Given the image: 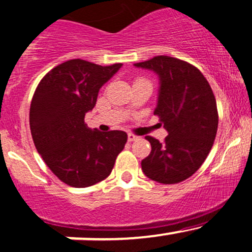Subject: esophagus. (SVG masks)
I'll list each match as a JSON object with an SVG mask.
<instances>
[{"mask_svg": "<svg viewBox=\"0 0 252 252\" xmlns=\"http://www.w3.org/2000/svg\"><path fill=\"white\" fill-rule=\"evenodd\" d=\"M136 140H139V136H136V135L132 134V132L128 134V141H129V142H132V141H136Z\"/></svg>", "mask_w": 252, "mask_h": 252, "instance_id": "obj_1", "label": "esophagus"}]
</instances>
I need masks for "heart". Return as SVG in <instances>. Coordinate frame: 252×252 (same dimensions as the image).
Instances as JSON below:
<instances>
[{"mask_svg": "<svg viewBox=\"0 0 252 252\" xmlns=\"http://www.w3.org/2000/svg\"><path fill=\"white\" fill-rule=\"evenodd\" d=\"M141 80H146V79H143V77H139V79H136V81H141Z\"/></svg>", "mask_w": 252, "mask_h": 252, "instance_id": "obj_1", "label": "heart"}]
</instances>
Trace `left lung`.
Segmentation results:
<instances>
[{"instance_id":"8db88e82","label":"left lung","mask_w":252,"mask_h":252,"mask_svg":"<svg viewBox=\"0 0 252 252\" xmlns=\"http://www.w3.org/2000/svg\"><path fill=\"white\" fill-rule=\"evenodd\" d=\"M135 65L159 75L154 115L168 132L164 142L146 136L152 151L141 161L142 171L158 183H181L201 167L214 143L219 123L214 93L203 74L183 60L156 56Z\"/></svg>"}]
</instances>
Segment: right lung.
<instances>
[{
  "label": "right lung",
  "mask_w": 252,
  "mask_h": 252,
  "mask_svg": "<svg viewBox=\"0 0 252 252\" xmlns=\"http://www.w3.org/2000/svg\"><path fill=\"white\" fill-rule=\"evenodd\" d=\"M121 67L69 60L52 68L35 88L30 107L33 142L52 173L69 187L104 181L126 146V131H92L85 123L100 87Z\"/></svg>",
  "instance_id": "obj_1"
}]
</instances>
